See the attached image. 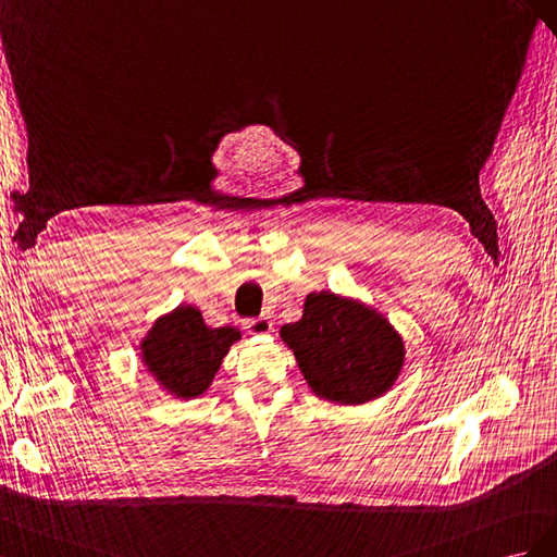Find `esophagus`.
Returning a JSON list of instances; mask_svg holds the SVG:
<instances>
[{"label":"esophagus","instance_id":"esophagus-1","mask_svg":"<svg viewBox=\"0 0 557 557\" xmlns=\"http://www.w3.org/2000/svg\"><path fill=\"white\" fill-rule=\"evenodd\" d=\"M245 326L249 329V333H253V336H265V333L273 331V322H270L268 317H257V320H249Z\"/></svg>","mask_w":557,"mask_h":557}]
</instances>
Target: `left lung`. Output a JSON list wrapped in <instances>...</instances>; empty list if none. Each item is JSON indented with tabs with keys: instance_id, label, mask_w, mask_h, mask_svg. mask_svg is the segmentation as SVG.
<instances>
[{
	"instance_id": "left-lung-1",
	"label": "left lung",
	"mask_w": 557,
	"mask_h": 557,
	"mask_svg": "<svg viewBox=\"0 0 557 557\" xmlns=\"http://www.w3.org/2000/svg\"><path fill=\"white\" fill-rule=\"evenodd\" d=\"M320 399L359 406L377 399L404 369V338L387 317L355 298L312 292L304 317L280 329Z\"/></svg>"
}]
</instances>
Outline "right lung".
Segmentation results:
<instances>
[{
  "mask_svg": "<svg viewBox=\"0 0 557 557\" xmlns=\"http://www.w3.org/2000/svg\"><path fill=\"white\" fill-rule=\"evenodd\" d=\"M235 326L210 329L194 306H180L158 317L141 338V361L156 383L177 399H196L212 380L235 341Z\"/></svg>",
  "mask_w": 557,
  "mask_h": 557,
  "instance_id": "1",
  "label": "right lung"
}]
</instances>
